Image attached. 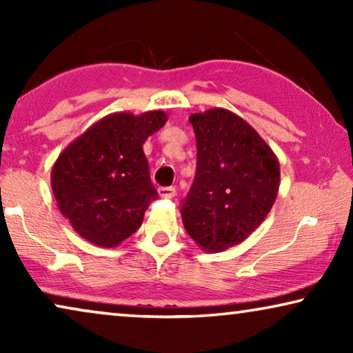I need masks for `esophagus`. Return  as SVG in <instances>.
<instances>
[{
    "label": "esophagus",
    "mask_w": 353,
    "mask_h": 353,
    "mask_svg": "<svg viewBox=\"0 0 353 353\" xmlns=\"http://www.w3.org/2000/svg\"><path fill=\"white\" fill-rule=\"evenodd\" d=\"M159 196L165 197V199H172V197L176 196V190L173 186H163L159 188Z\"/></svg>",
    "instance_id": "obj_1"
}]
</instances>
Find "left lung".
<instances>
[{"label":"left lung","instance_id":"obj_1","mask_svg":"<svg viewBox=\"0 0 353 353\" xmlns=\"http://www.w3.org/2000/svg\"><path fill=\"white\" fill-rule=\"evenodd\" d=\"M197 167L181 205L183 225L205 252H223L252 234L272 210L279 162L272 148L239 115L209 109L190 115Z\"/></svg>","mask_w":353,"mask_h":353}]
</instances>
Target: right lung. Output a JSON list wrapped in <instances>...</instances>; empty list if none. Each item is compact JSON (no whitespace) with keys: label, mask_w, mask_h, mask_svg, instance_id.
<instances>
[{"label":"right lung","mask_w":353,"mask_h":353,"mask_svg":"<svg viewBox=\"0 0 353 353\" xmlns=\"http://www.w3.org/2000/svg\"><path fill=\"white\" fill-rule=\"evenodd\" d=\"M167 119L163 110L105 115L61 152L51 188L61 214L81 238L117 248L141 226L157 197L143 144Z\"/></svg>","instance_id":"1"}]
</instances>
